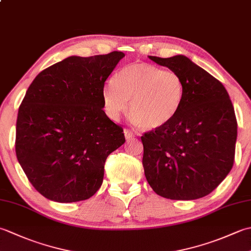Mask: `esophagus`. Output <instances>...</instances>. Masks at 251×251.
<instances>
[{"mask_svg": "<svg viewBox=\"0 0 251 251\" xmlns=\"http://www.w3.org/2000/svg\"><path fill=\"white\" fill-rule=\"evenodd\" d=\"M124 135H125V138L127 140H129V139H132V138L135 137V135H134V132H132L131 130H128V129H125L124 130Z\"/></svg>", "mask_w": 251, "mask_h": 251, "instance_id": "34e87169", "label": "esophagus"}]
</instances>
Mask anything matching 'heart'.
<instances>
[{
	"label": "heart",
	"instance_id": "heart-1",
	"mask_svg": "<svg viewBox=\"0 0 251 251\" xmlns=\"http://www.w3.org/2000/svg\"><path fill=\"white\" fill-rule=\"evenodd\" d=\"M102 98L104 110L112 120L120 119L129 101L132 122L143 129H157L179 113L184 99V83L173 70L132 62L104 85Z\"/></svg>",
	"mask_w": 251,
	"mask_h": 251
}]
</instances>
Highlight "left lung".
<instances>
[{
	"label": "left lung",
	"mask_w": 251,
	"mask_h": 251,
	"mask_svg": "<svg viewBox=\"0 0 251 251\" xmlns=\"http://www.w3.org/2000/svg\"><path fill=\"white\" fill-rule=\"evenodd\" d=\"M149 58L179 74L184 99L169 124L141 137L146 178L165 199H201L233 167L237 122L230 96L221 82L188 57Z\"/></svg>",
	"instance_id": "left-lung-1"
}]
</instances>
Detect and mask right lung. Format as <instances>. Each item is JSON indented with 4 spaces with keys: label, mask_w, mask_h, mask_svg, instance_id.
<instances>
[{
    "label": "right lung",
    "mask_w": 251,
    "mask_h": 251,
    "mask_svg": "<svg viewBox=\"0 0 251 251\" xmlns=\"http://www.w3.org/2000/svg\"><path fill=\"white\" fill-rule=\"evenodd\" d=\"M125 54L71 56L31 83L16 124V155L46 199L73 202L102 184L104 163L124 145L123 128L103 111L105 79Z\"/></svg>",
    "instance_id": "obj_1"
}]
</instances>
